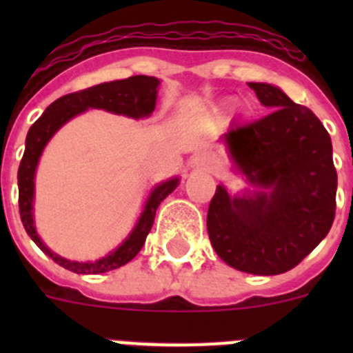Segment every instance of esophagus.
<instances>
[{"instance_id": "obj_1", "label": "esophagus", "mask_w": 353, "mask_h": 353, "mask_svg": "<svg viewBox=\"0 0 353 353\" xmlns=\"http://www.w3.org/2000/svg\"><path fill=\"white\" fill-rule=\"evenodd\" d=\"M212 164H214V159L208 154H199L196 155L194 161H192V166L198 168V170H210Z\"/></svg>"}]
</instances>
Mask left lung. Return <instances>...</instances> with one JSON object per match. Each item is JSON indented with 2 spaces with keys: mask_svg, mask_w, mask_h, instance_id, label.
I'll return each instance as SVG.
<instances>
[{
  "mask_svg": "<svg viewBox=\"0 0 353 353\" xmlns=\"http://www.w3.org/2000/svg\"><path fill=\"white\" fill-rule=\"evenodd\" d=\"M267 117L224 134L236 170L256 187L230 196L217 185L207 214L212 248L230 267L276 276L301 263L329 233L338 173L330 136L311 109L283 90L249 83Z\"/></svg>",
  "mask_w": 353,
  "mask_h": 353,
  "instance_id": "obj_1",
  "label": "left lung"
}]
</instances>
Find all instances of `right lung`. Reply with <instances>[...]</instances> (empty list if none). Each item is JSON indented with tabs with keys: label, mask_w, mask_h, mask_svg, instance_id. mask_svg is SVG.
<instances>
[{
	"label": "right lung",
	"mask_w": 353,
	"mask_h": 353,
	"mask_svg": "<svg viewBox=\"0 0 353 353\" xmlns=\"http://www.w3.org/2000/svg\"><path fill=\"white\" fill-rule=\"evenodd\" d=\"M161 81L148 76H132L127 79L111 81V83H102L92 86V88L81 90V92L68 93V95L60 97L58 101L52 102L42 117L30 127L26 136V148H24L23 161L19 164V214L21 221L31 240L42 249L49 258L61 265L63 269L72 270L76 274H102L114 270L121 265L129 263L145 244L146 235L152 230V224L155 219V210L161 205V201L168 194L174 191V187L179 185V179H171L168 182H162L150 192L148 199L145 203L141 217L136 223L130 235L127 236L113 252H109L108 256L101 258L97 261H70L67 258L58 256L56 252L46 248L40 240L39 233L33 223V196H35V171L39 159L42 155L43 148L49 143V139L56 134V130L65 125L70 118L77 117L83 111L90 108L105 109L111 113L125 114L129 118H146L152 114L155 109V101H157V86Z\"/></svg>",
	"instance_id": "obj_1"
}]
</instances>
